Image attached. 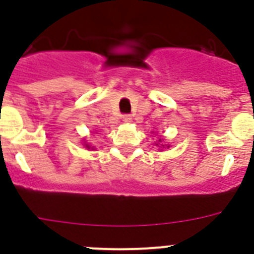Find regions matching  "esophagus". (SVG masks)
Instances as JSON below:
<instances>
[{
	"label": "esophagus",
	"instance_id": "1",
	"mask_svg": "<svg viewBox=\"0 0 254 254\" xmlns=\"http://www.w3.org/2000/svg\"><path fill=\"white\" fill-rule=\"evenodd\" d=\"M122 118H123V122H125V123H131L132 122V117L129 116V114H125Z\"/></svg>",
	"mask_w": 254,
	"mask_h": 254
}]
</instances>
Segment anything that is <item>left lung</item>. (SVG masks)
Segmentation results:
<instances>
[{
    "label": "left lung",
    "instance_id": "obj_1",
    "mask_svg": "<svg viewBox=\"0 0 254 254\" xmlns=\"http://www.w3.org/2000/svg\"><path fill=\"white\" fill-rule=\"evenodd\" d=\"M160 142H161V140H159V141H156V142H155V143H156V146H158L159 144H160ZM161 146H165V145H161ZM168 147H169V146H168Z\"/></svg>",
    "mask_w": 254,
    "mask_h": 254
}]
</instances>
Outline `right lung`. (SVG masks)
I'll list each match as a JSON object with an SVG mask.
<instances>
[{
	"label": "right lung",
	"instance_id": "1",
	"mask_svg": "<svg viewBox=\"0 0 254 254\" xmlns=\"http://www.w3.org/2000/svg\"><path fill=\"white\" fill-rule=\"evenodd\" d=\"M85 146H86V149H90V147H91V146H89L87 143H85Z\"/></svg>",
	"mask_w": 254,
	"mask_h": 254
}]
</instances>
